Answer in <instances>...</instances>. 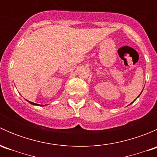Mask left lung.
Instances as JSON below:
<instances>
[{
	"label": "left lung",
	"mask_w": 157,
	"mask_h": 157,
	"mask_svg": "<svg viewBox=\"0 0 157 157\" xmlns=\"http://www.w3.org/2000/svg\"><path fill=\"white\" fill-rule=\"evenodd\" d=\"M140 94H141V93H140ZM140 95H139V96H137V98H138V97H139V96H140Z\"/></svg>",
	"instance_id": "8db88e82"
}]
</instances>
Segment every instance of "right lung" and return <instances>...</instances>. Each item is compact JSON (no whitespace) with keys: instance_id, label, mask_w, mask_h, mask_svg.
Segmentation results:
<instances>
[{"instance_id":"add662e5","label":"right lung","mask_w":157,"mask_h":157,"mask_svg":"<svg viewBox=\"0 0 157 157\" xmlns=\"http://www.w3.org/2000/svg\"><path fill=\"white\" fill-rule=\"evenodd\" d=\"M27 102H29L30 104H32V105H42V106H44V105H39V104L34 103V102H30V101H28V100H27Z\"/></svg>"}]
</instances>
